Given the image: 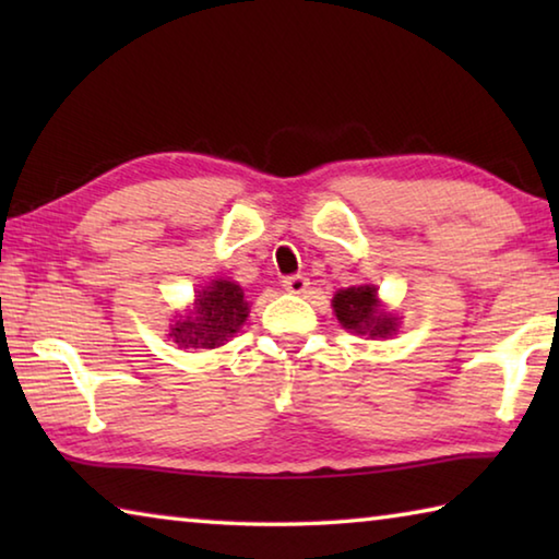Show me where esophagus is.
<instances>
[{
  "label": "esophagus",
  "mask_w": 559,
  "mask_h": 559,
  "mask_svg": "<svg viewBox=\"0 0 559 559\" xmlns=\"http://www.w3.org/2000/svg\"><path fill=\"white\" fill-rule=\"evenodd\" d=\"M308 286H310V281L306 276H300V273H296V276L283 278V288H286L288 293H296V296H300V293H306Z\"/></svg>",
  "instance_id": "34e87169"
}]
</instances>
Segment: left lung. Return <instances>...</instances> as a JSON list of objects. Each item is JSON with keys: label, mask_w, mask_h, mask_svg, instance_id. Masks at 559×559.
Listing matches in <instances>:
<instances>
[{"label": "left lung", "mask_w": 559, "mask_h": 559, "mask_svg": "<svg viewBox=\"0 0 559 559\" xmlns=\"http://www.w3.org/2000/svg\"><path fill=\"white\" fill-rule=\"evenodd\" d=\"M333 308L340 323L347 330H355L359 335H392L396 330V318L386 316L377 306V288L374 286H357L337 290L333 298Z\"/></svg>", "instance_id": "left-lung-1"}]
</instances>
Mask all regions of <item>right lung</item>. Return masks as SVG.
<instances>
[{
	"label": "right lung",
	"instance_id": "obj_1",
	"mask_svg": "<svg viewBox=\"0 0 559 559\" xmlns=\"http://www.w3.org/2000/svg\"><path fill=\"white\" fill-rule=\"evenodd\" d=\"M246 316L249 302L243 300V290L231 281H214L197 293L192 316L177 320L169 337L182 347H216L243 325Z\"/></svg>",
	"mask_w": 559,
	"mask_h": 559
}]
</instances>
